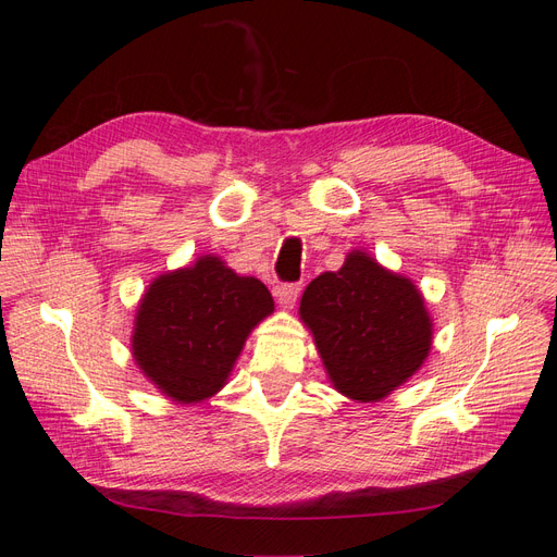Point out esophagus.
<instances>
[{
  "label": "esophagus",
  "instance_id": "esophagus-1",
  "mask_svg": "<svg viewBox=\"0 0 557 557\" xmlns=\"http://www.w3.org/2000/svg\"><path fill=\"white\" fill-rule=\"evenodd\" d=\"M299 290H301L299 283H281L274 288V295L283 307H293L299 297Z\"/></svg>",
  "mask_w": 557,
  "mask_h": 557
}]
</instances>
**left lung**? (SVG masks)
I'll return each mask as SVG.
<instances>
[{
	"label": "left lung",
	"mask_w": 557,
	"mask_h": 557,
	"mask_svg": "<svg viewBox=\"0 0 557 557\" xmlns=\"http://www.w3.org/2000/svg\"><path fill=\"white\" fill-rule=\"evenodd\" d=\"M299 313L334 387L350 399L391 395L432 346V323L416 285L367 252H350L339 272L313 278Z\"/></svg>",
	"instance_id": "1"
}]
</instances>
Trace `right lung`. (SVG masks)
I'll return each instance as SVG.
<instances>
[{"label":"right lung","instance_id":"right-lung-1","mask_svg":"<svg viewBox=\"0 0 557 557\" xmlns=\"http://www.w3.org/2000/svg\"><path fill=\"white\" fill-rule=\"evenodd\" d=\"M272 311L264 283L234 274L213 256L199 258L144 295L134 360L166 397L201 401L221 391L248 332Z\"/></svg>","mask_w":557,"mask_h":557}]
</instances>
